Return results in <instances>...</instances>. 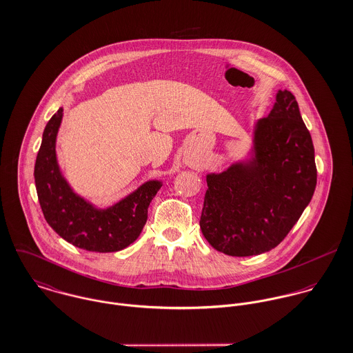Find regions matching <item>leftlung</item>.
<instances>
[{
	"label": "left lung",
	"mask_w": 353,
	"mask_h": 353,
	"mask_svg": "<svg viewBox=\"0 0 353 353\" xmlns=\"http://www.w3.org/2000/svg\"><path fill=\"white\" fill-rule=\"evenodd\" d=\"M206 183L200 227L217 252L258 255L287 236L316 186L312 140L290 91L279 90L269 115L255 121L246 156L206 174Z\"/></svg>",
	"instance_id": "obj_1"
}]
</instances>
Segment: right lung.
<instances>
[{"instance_id":"obj_1","label":"right lung","mask_w":353,"mask_h":353,"mask_svg":"<svg viewBox=\"0 0 353 353\" xmlns=\"http://www.w3.org/2000/svg\"><path fill=\"white\" fill-rule=\"evenodd\" d=\"M63 107L45 128L35 163V186L42 212L51 228L70 245L95 252L126 249L141 234L148 206L163 185L150 179L110 206H98L74 192L57 159V136Z\"/></svg>"}]
</instances>
